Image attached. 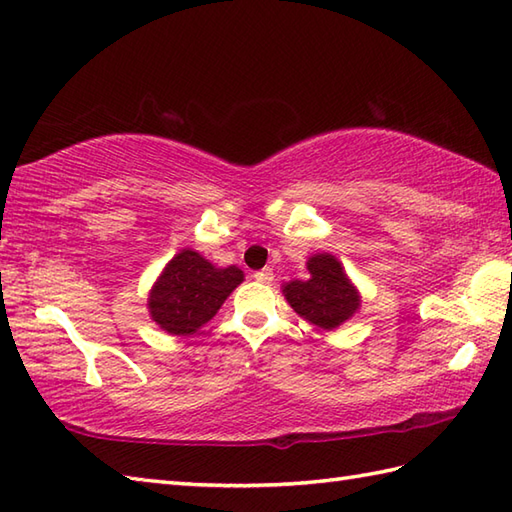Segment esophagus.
<instances>
[{
    "label": "esophagus",
    "mask_w": 512,
    "mask_h": 512,
    "mask_svg": "<svg viewBox=\"0 0 512 512\" xmlns=\"http://www.w3.org/2000/svg\"><path fill=\"white\" fill-rule=\"evenodd\" d=\"M255 279L259 281V284H273V268H264V270H257L255 273Z\"/></svg>",
    "instance_id": "34e87169"
}]
</instances>
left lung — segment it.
Instances as JSON below:
<instances>
[{
  "label": "left lung",
  "mask_w": 512,
  "mask_h": 512,
  "mask_svg": "<svg viewBox=\"0 0 512 512\" xmlns=\"http://www.w3.org/2000/svg\"><path fill=\"white\" fill-rule=\"evenodd\" d=\"M308 270L310 279H297L284 286L286 301L299 317L314 323L317 328H339L361 306V297L334 255L319 253L310 257Z\"/></svg>",
  "instance_id": "left-lung-1"
}]
</instances>
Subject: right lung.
Segmentation results:
<instances>
[{
  "instance_id": "obj_1",
  "label": "right lung",
  "mask_w": 512,
  "mask_h": 512,
  "mask_svg": "<svg viewBox=\"0 0 512 512\" xmlns=\"http://www.w3.org/2000/svg\"><path fill=\"white\" fill-rule=\"evenodd\" d=\"M242 281L244 273L239 268H215L200 253L184 248L151 288L149 314L169 334H193L215 317Z\"/></svg>"
}]
</instances>
